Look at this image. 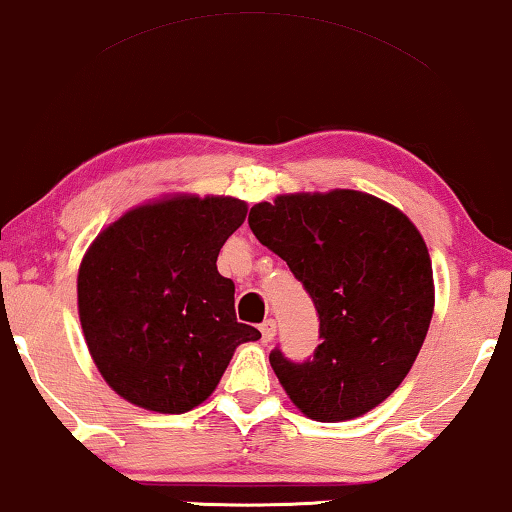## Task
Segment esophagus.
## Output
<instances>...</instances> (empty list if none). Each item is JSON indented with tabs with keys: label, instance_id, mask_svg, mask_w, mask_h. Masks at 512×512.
Returning <instances> with one entry per match:
<instances>
[{
	"label": "esophagus",
	"instance_id": "34e87169",
	"mask_svg": "<svg viewBox=\"0 0 512 512\" xmlns=\"http://www.w3.org/2000/svg\"><path fill=\"white\" fill-rule=\"evenodd\" d=\"M260 331H262V340L264 342H271L274 340V335H276V323H274V319H267L260 326Z\"/></svg>",
	"mask_w": 512,
	"mask_h": 512
}]
</instances>
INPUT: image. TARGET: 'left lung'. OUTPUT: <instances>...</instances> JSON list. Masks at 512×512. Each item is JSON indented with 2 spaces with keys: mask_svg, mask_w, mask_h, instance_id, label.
Returning a JSON list of instances; mask_svg holds the SVG:
<instances>
[{
  "mask_svg": "<svg viewBox=\"0 0 512 512\" xmlns=\"http://www.w3.org/2000/svg\"><path fill=\"white\" fill-rule=\"evenodd\" d=\"M248 224L314 300L321 345L295 364L269 354L304 416L340 423L375 409L411 371L435 312L428 245L399 208L364 191L283 193Z\"/></svg>",
  "mask_w": 512,
  "mask_h": 512,
  "instance_id": "left-lung-1",
  "label": "left lung"
}]
</instances>
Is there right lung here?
<instances>
[{"label":"right lung","instance_id":"1","mask_svg":"<svg viewBox=\"0 0 512 512\" xmlns=\"http://www.w3.org/2000/svg\"><path fill=\"white\" fill-rule=\"evenodd\" d=\"M248 203L177 193L108 224L77 271V312L108 387L155 413H186L215 392L241 342L234 281L217 255Z\"/></svg>","mask_w":512,"mask_h":512}]
</instances>
